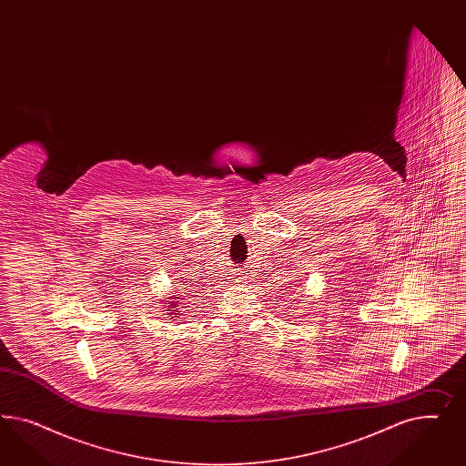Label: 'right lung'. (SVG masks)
<instances>
[{"mask_svg": "<svg viewBox=\"0 0 466 466\" xmlns=\"http://www.w3.org/2000/svg\"><path fill=\"white\" fill-rule=\"evenodd\" d=\"M167 308H169V306H167ZM176 308H177V306H176V304H172V308H169V309L174 310V312H176V314H177V312H179V310L176 309ZM169 314H172V312H169Z\"/></svg>", "mask_w": 466, "mask_h": 466, "instance_id": "right-lung-1", "label": "right lung"}]
</instances>
